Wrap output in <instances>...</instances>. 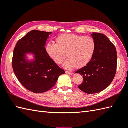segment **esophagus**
Here are the masks:
<instances>
[{"label":"esophagus","mask_w":128,"mask_h":128,"mask_svg":"<svg viewBox=\"0 0 128 128\" xmlns=\"http://www.w3.org/2000/svg\"><path fill=\"white\" fill-rule=\"evenodd\" d=\"M65 73L68 74V75H72V72H71V71H65Z\"/></svg>","instance_id":"34e87169"}]
</instances>
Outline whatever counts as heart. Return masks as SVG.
Wrapping results in <instances>:
<instances>
[{
    "mask_svg": "<svg viewBox=\"0 0 128 128\" xmlns=\"http://www.w3.org/2000/svg\"><path fill=\"white\" fill-rule=\"evenodd\" d=\"M57 44L49 42L46 46L47 54L56 63L60 64L69 57L63 65L70 69L87 65L93 56L96 47L94 39L90 36L73 34H63L56 38Z\"/></svg>",
    "mask_w": 128,
    "mask_h": 128,
    "instance_id": "1",
    "label": "heart"
}]
</instances>
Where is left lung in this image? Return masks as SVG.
<instances>
[{
	"mask_svg": "<svg viewBox=\"0 0 128 128\" xmlns=\"http://www.w3.org/2000/svg\"><path fill=\"white\" fill-rule=\"evenodd\" d=\"M96 43L93 57L89 63L75 73L83 76L80 90L87 94L99 93L111 84L116 73L117 51L114 45L105 35L93 32Z\"/></svg>",
	"mask_w": 128,
	"mask_h": 128,
	"instance_id": "obj_1",
	"label": "left lung"
}]
</instances>
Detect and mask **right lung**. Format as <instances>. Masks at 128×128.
<instances>
[{
    "label": "right lung",
    "instance_id": "right-lung-1",
    "mask_svg": "<svg viewBox=\"0 0 128 128\" xmlns=\"http://www.w3.org/2000/svg\"><path fill=\"white\" fill-rule=\"evenodd\" d=\"M52 32L32 30L20 38L14 47L12 68L24 87L34 93H42L51 89L65 73L47 54L44 46ZM32 53L34 60L29 61L26 54Z\"/></svg>",
    "mask_w": 128,
    "mask_h": 128
}]
</instances>
